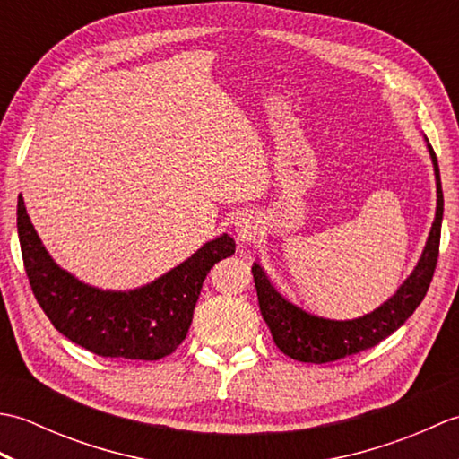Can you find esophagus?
Instances as JSON below:
<instances>
[{
    "mask_svg": "<svg viewBox=\"0 0 459 459\" xmlns=\"http://www.w3.org/2000/svg\"><path fill=\"white\" fill-rule=\"evenodd\" d=\"M235 232H237V238L245 242V240H252V237H255L256 232V227L250 217L242 214V217H238L235 222Z\"/></svg>",
    "mask_w": 459,
    "mask_h": 459,
    "instance_id": "1",
    "label": "esophagus"
}]
</instances>
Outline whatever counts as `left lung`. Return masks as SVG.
<instances>
[{"mask_svg": "<svg viewBox=\"0 0 459 459\" xmlns=\"http://www.w3.org/2000/svg\"><path fill=\"white\" fill-rule=\"evenodd\" d=\"M428 150H430L432 155L437 187V209L430 237H428L422 258L418 262L411 278L378 309L370 311V314L363 317L345 321L319 317L281 294L272 284L264 268L258 262L252 264L260 314L268 324L272 339H274V343L281 353L301 360V363L316 365L357 355L360 351L373 349L380 341L394 333L414 314V309L422 304L434 278L437 255H440V232L444 214L440 169H437V160L430 143H428Z\"/></svg>", "mask_w": 459, "mask_h": 459, "instance_id": "left-lung-1", "label": "left lung"}]
</instances>
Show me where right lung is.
Listing matches in <instances>:
<instances>
[{
  "label": "right lung",
  "instance_id": "right-lung-1",
  "mask_svg": "<svg viewBox=\"0 0 459 459\" xmlns=\"http://www.w3.org/2000/svg\"><path fill=\"white\" fill-rule=\"evenodd\" d=\"M17 235L29 284L58 333L94 355L140 360L163 359L181 345L209 270L237 248L235 240L222 235L150 286L102 291L55 264L29 221L22 195Z\"/></svg>",
  "mask_w": 459,
  "mask_h": 459
}]
</instances>
